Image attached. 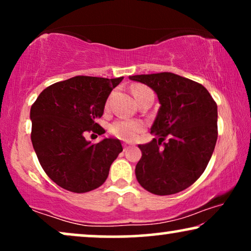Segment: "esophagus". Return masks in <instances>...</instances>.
<instances>
[{"label": "esophagus", "instance_id": "34e87169", "mask_svg": "<svg viewBox=\"0 0 251 251\" xmlns=\"http://www.w3.org/2000/svg\"><path fill=\"white\" fill-rule=\"evenodd\" d=\"M129 149H131V146H130L129 144H123V151H125V152H126Z\"/></svg>", "mask_w": 251, "mask_h": 251}]
</instances>
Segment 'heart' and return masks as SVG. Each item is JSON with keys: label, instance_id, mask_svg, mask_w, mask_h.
<instances>
[{"label": "heart", "instance_id": "b5f03b06", "mask_svg": "<svg viewBox=\"0 0 251 251\" xmlns=\"http://www.w3.org/2000/svg\"><path fill=\"white\" fill-rule=\"evenodd\" d=\"M131 92L137 102L145 95L153 94L149 88L142 84L133 85ZM144 129H145V126L143 122L128 119H119L109 126V132L116 138L125 140V142H132V140L137 139L140 133L144 131Z\"/></svg>", "mask_w": 251, "mask_h": 251}]
</instances>
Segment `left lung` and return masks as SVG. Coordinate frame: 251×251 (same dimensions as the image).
Listing matches in <instances>:
<instances>
[{
  "label": "left lung",
  "mask_w": 251,
  "mask_h": 251,
  "mask_svg": "<svg viewBox=\"0 0 251 251\" xmlns=\"http://www.w3.org/2000/svg\"><path fill=\"white\" fill-rule=\"evenodd\" d=\"M130 80L152 88L161 104L151 128L153 140L138 145L137 180L156 195L186 190L203 174L215 150L217 104L203 85L169 72Z\"/></svg>",
  "instance_id": "1"
}]
</instances>
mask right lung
Returning a JSON list of instances; mask_svg holds the SVG:
<instances>
[{
  "label": "right lung",
  "instance_id": "add662e5",
  "mask_svg": "<svg viewBox=\"0 0 251 251\" xmlns=\"http://www.w3.org/2000/svg\"><path fill=\"white\" fill-rule=\"evenodd\" d=\"M123 77L78 75L49 85L30 107V139L44 173L58 186L87 193L105 183L120 153L119 139L90 144L87 132L105 133L97 123L109 94Z\"/></svg>",
  "mask_w": 251,
  "mask_h": 251
}]
</instances>
